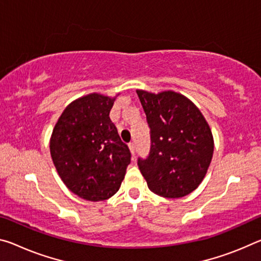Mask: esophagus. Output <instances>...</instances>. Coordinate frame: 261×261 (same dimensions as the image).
Returning <instances> with one entry per match:
<instances>
[{"mask_svg":"<svg viewBox=\"0 0 261 261\" xmlns=\"http://www.w3.org/2000/svg\"><path fill=\"white\" fill-rule=\"evenodd\" d=\"M129 147H130V151H131L132 154H135V152H136V143L135 142L129 143Z\"/></svg>","mask_w":261,"mask_h":261,"instance_id":"34e87169","label":"esophagus"}]
</instances>
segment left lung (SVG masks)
I'll return each mask as SVG.
<instances>
[{"mask_svg":"<svg viewBox=\"0 0 261 261\" xmlns=\"http://www.w3.org/2000/svg\"><path fill=\"white\" fill-rule=\"evenodd\" d=\"M150 127L151 147L138 166L156 195L177 198L195 190L214 153L208 123L193 102L175 92L137 90Z\"/></svg>","mask_w":261,"mask_h":261,"instance_id":"8db88e82","label":"left lung"}]
</instances>
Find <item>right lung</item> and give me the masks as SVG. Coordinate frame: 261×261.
<instances>
[{
  "label": "right lung",
  "mask_w": 261,
  "mask_h": 261,
  "mask_svg": "<svg viewBox=\"0 0 261 261\" xmlns=\"http://www.w3.org/2000/svg\"><path fill=\"white\" fill-rule=\"evenodd\" d=\"M115 98L90 94L72 102L52 132L51 156L67 188L85 200L103 201L118 192L131 163L109 113Z\"/></svg>",
  "instance_id": "add662e5"
}]
</instances>
